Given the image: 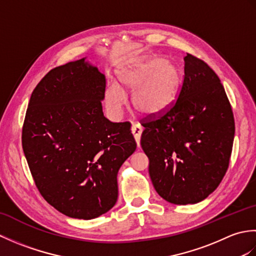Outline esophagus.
I'll list each match as a JSON object with an SVG mask.
<instances>
[{"label": "esophagus", "instance_id": "obj_1", "mask_svg": "<svg viewBox=\"0 0 256 256\" xmlns=\"http://www.w3.org/2000/svg\"><path fill=\"white\" fill-rule=\"evenodd\" d=\"M142 128L138 124H133L132 125V134L135 138V142L138 144V148H140V135H142Z\"/></svg>", "mask_w": 256, "mask_h": 256}]
</instances>
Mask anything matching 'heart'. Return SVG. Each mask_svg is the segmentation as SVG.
<instances>
[{
	"label": "heart",
	"mask_w": 256,
	"mask_h": 256,
	"mask_svg": "<svg viewBox=\"0 0 256 256\" xmlns=\"http://www.w3.org/2000/svg\"><path fill=\"white\" fill-rule=\"evenodd\" d=\"M118 81L106 84L104 100L114 118L121 116L126 94L133 92L132 104L144 116H157L175 104L182 89V72L172 62L162 57L132 59L118 70Z\"/></svg>",
	"instance_id": "heart-1"
}]
</instances>
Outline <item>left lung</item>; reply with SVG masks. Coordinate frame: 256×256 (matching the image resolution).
Masks as SVG:
<instances>
[{
    "label": "left lung",
    "instance_id": "8db88e82",
    "mask_svg": "<svg viewBox=\"0 0 256 256\" xmlns=\"http://www.w3.org/2000/svg\"><path fill=\"white\" fill-rule=\"evenodd\" d=\"M184 62L178 100L164 116L144 123L140 138L153 186L174 204H197L214 192L229 166L236 131L218 76L189 54Z\"/></svg>",
    "mask_w": 256,
    "mask_h": 256
}]
</instances>
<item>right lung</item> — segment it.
I'll use <instances>...</instances> for the list:
<instances>
[{
  "instance_id": "1",
  "label": "right lung",
  "mask_w": 256,
  "mask_h": 256,
  "mask_svg": "<svg viewBox=\"0 0 256 256\" xmlns=\"http://www.w3.org/2000/svg\"><path fill=\"white\" fill-rule=\"evenodd\" d=\"M50 70L30 96L23 150L42 197L62 214L90 220L118 200V172L136 150L128 122L103 116L106 76L86 60Z\"/></svg>"
}]
</instances>
